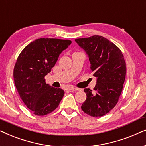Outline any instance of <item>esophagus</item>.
<instances>
[{
  "label": "esophagus",
  "instance_id": "34e87169",
  "mask_svg": "<svg viewBox=\"0 0 146 146\" xmlns=\"http://www.w3.org/2000/svg\"><path fill=\"white\" fill-rule=\"evenodd\" d=\"M78 88H74V87H70L68 88L67 90H68L69 92H75L76 90H78Z\"/></svg>",
  "mask_w": 146,
  "mask_h": 146
}]
</instances>
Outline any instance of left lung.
Returning <instances> with one entry per match:
<instances>
[{"mask_svg":"<svg viewBox=\"0 0 146 146\" xmlns=\"http://www.w3.org/2000/svg\"><path fill=\"white\" fill-rule=\"evenodd\" d=\"M75 42L86 53L91 71L96 78L94 88L96 93L93 94L90 88L84 90L86 100L81 108L91 116H102L115 107L122 91L126 74L122 52L101 36L75 39Z\"/></svg>","mask_w":146,"mask_h":146,"instance_id":"obj_1","label":"left lung"}]
</instances>
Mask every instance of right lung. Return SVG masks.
I'll list each match as a JSON object with an SVG mask.
<instances>
[{"label": "right lung", "mask_w": 146, "mask_h": 146, "mask_svg": "<svg viewBox=\"0 0 146 146\" xmlns=\"http://www.w3.org/2000/svg\"><path fill=\"white\" fill-rule=\"evenodd\" d=\"M71 43L69 40L36 39L18 57L13 72L15 86L22 100L35 115L51 113L62 99L64 90L46 84L44 77Z\"/></svg>", "instance_id": "add662e5"}]
</instances>
